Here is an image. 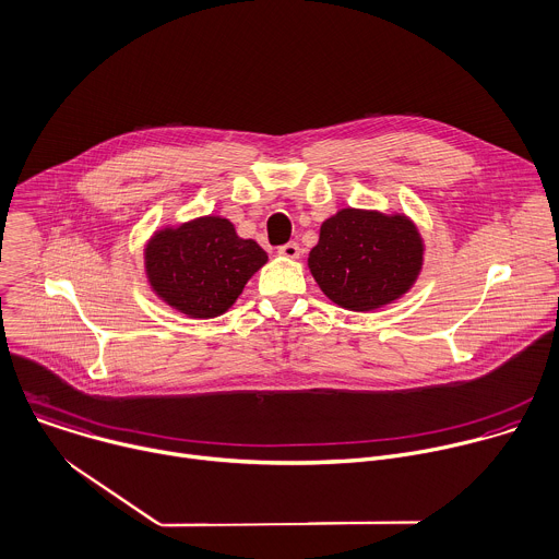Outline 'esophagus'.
<instances>
[{
  "mask_svg": "<svg viewBox=\"0 0 559 559\" xmlns=\"http://www.w3.org/2000/svg\"><path fill=\"white\" fill-rule=\"evenodd\" d=\"M277 253L284 255V258H288V260H295V258H299L301 249H299L297 242H288V245H282V247L277 249Z\"/></svg>",
  "mask_w": 559,
  "mask_h": 559,
  "instance_id": "1",
  "label": "esophagus"
}]
</instances>
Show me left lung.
<instances>
[{
	"instance_id": "obj_1",
	"label": "left lung",
	"mask_w": 559,
	"mask_h": 559,
	"mask_svg": "<svg viewBox=\"0 0 559 559\" xmlns=\"http://www.w3.org/2000/svg\"><path fill=\"white\" fill-rule=\"evenodd\" d=\"M423 264V240L405 215L342 209L328 217L308 269L319 288L348 310L399 299Z\"/></svg>"
}]
</instances>
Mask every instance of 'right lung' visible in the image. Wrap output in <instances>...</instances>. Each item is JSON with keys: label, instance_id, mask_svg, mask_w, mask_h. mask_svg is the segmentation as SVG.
I'll use <instances>...</instances> for the list:
<instances>
[{"label": "right lung", "instance_id": "add662e5", "mask_svg": "<svg viewBox=\"0 0 559 559\" xmlns=\"http://www.w3.org/2000/svg\"><path fill=\"white\" fill-rule=\"evenodd\" d=\"M266 260L258 242L242 240L229 219L215 215L163 229L145 249L152 288L169 306L200 319L231 308Z\"/></svg>", "mask_w": 559, "mask_h": 559}]
</instances>
